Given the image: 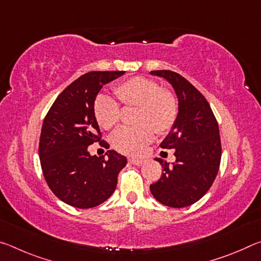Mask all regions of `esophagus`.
I'll return each instance as SVG.
<instances>
[{"label": "esophagus", "mask_w": 261, "mask_h": 261, "mask_svg": "<svg viewBox=\"0 0 261 261\" xmlns=\"http://www.w3.org/2000/svg\"><path fill=\"white\" fill-rule=\"evenodd\" d=\"M129 162L135 166H141L145 162L144 160H138V159H129Z\"/></svg>", "instance_id": "34e87169"}]
</instances>
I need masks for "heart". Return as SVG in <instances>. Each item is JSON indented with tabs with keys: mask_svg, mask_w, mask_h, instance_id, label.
Masks as SVG:
<instances>
[{
	"mask_svg": "<svg viewBox=\"0 0 261 261\" xmlns=\"http://www.w3.org/2000/svg\"><path fill=\"white\" fill-rule=\"evenodd\" d=\"M115 94L126 107H138L137 126H122L113 136L117 151L127 155H140L158 135H166L176 122L178 103L171 92L153 79L134 77L115 87ZM94 115L99 125L113 129L121 120V107L112 96L100 94L94 101Z\"/></svg>",
	"mask_w": 261,
	"mask_h": 261,
	"instance_id": "obj_1",
	"label": "heart"
}]
</instances>
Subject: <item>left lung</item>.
Here are the masks:
<instances>
[{
	"instance_id": "8db88e82",
	"label": "left lung",
	"mask_w": 261,
	"mask_h": 261,
	"mask_svg": "<svg viewBox=\"0 0 261 261\" xmlns=\"http://www.w3.org/2000/svg\"><path fill=\"white\" fill-rule=\"evenodd\" d=\"M151 74L167 79L178 99V115L162 148L173 149L176 161L162 165V175L149 185L162 205L180 208L194 204L205 196L218 175L221 162L219 125L205 96L177 72L155 70Z\"/></svg>"
}]
</instances>
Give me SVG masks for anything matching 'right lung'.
Listing matches in <instances>:
<instances>
[{"label":"right lung","instance_id":"right-lung-1","mask_svg":"<svg viewBox=\"0 0 261 261\" xmlns=\"http://www.w3.org/2000/svg\"><path fill=\"white\" fill-rule=\"evenodd\" d=\"M124 71H91L76 79L57 96L42 123L39 143L41 169L48 187L65 204L92 208L112 196L126 158L107 151L91 155L88 146L101 140L94 101L105 84Z\"/></svg>","mask_w":261,"mask_h":261}]
</instances>
